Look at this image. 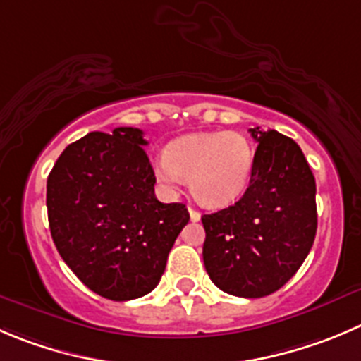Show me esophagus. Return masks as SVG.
<instances>
[{
  "label": "esophagus",
  "mask_w": 361,
  "mask_h": 361,
  "mask_svg": "<svg viewBox=\"0 0 361 361\" xmlns=\"http://www.w3.org/2000/svg\"><path fill=\"white\" fill-rule=\"evenodd\" d=\"M190 218H191V221H198V219H200V212H198L197 209L190 207Z\"/></svg>",
  "instance_id": "obj_1"
}]
</instances>
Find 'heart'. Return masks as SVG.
I'll use <instances>...</instances> for the list:
<instances>
[{
	"mask_svg": "<svg viewBox=\"0 0 361 361\" xmlns=\"http://www.w3.org/2000/svg\"><path fill=\"white\" fill-rule=\"evenodd\" d=\"M255 150L245 135L234 131L198 133L184 136L154 159L157 183L175 193L191 178L195 197L211 207L238 200L246 190Z\"/></svg>",
	"mask_w": 361,
	"mask_h": 361,
	"instance_id": "1",
	"label": "heart"
}]
</instances>
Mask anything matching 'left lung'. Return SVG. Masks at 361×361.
Instances as JSON below:
<instances>
[{
  "label": "left lung",
  "mask_w": 361,
  "mask_h": 361,
  "mask_svg": "<svg viewBox=\"0 0 361 361\" xmlns=\"http://www.w3.org/2000/svg\"><path fill=\"white\" fill-rule=\"evenodd\" d=\"M250 133L257 150L248 190L234 205L202 216L204 264L223 293L264 298L286 286L314 245L315 178L289 136Z\"/></svg>",
  "instance_id": "obj_1"
}]
</instances>
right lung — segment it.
Masks as SVG:
<instances>
[{"label": "right lung", "instance_id": "obj_1", "mask_svg": "<svg viewBox=\"0 0 361 361\" xmlns=\"http://www.w3.org/2000/svg\"><path fill=\"white\" fill-rule=\"evenodd\" d=\"M142 129L88 133L61 152L47 177V218L61 259L90 290L113 301L156 289L188 221L163 204Z\"/></svg>", "mask_w": 361, "mask_h": 361}]
</instances>
